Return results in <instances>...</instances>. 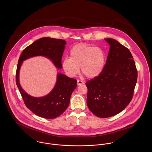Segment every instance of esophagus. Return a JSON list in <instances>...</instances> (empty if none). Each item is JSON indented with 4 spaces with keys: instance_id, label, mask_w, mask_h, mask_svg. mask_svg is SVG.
Returning a JSON list of instances; mask_svg holds the SVG:
<instances>
[{
    "instance_id": "obj_1",
    "label": "esophagus",
    "mask_w": 152,
    "mask_h": 152,
    "mask_svg": "<svg viewBox=\"0 0 152 152\" xmlns=\"http://www.w3.org/2000/svg\"><path fill=\"white\" fill-rule=\"evenodd\" d=\"M84 84V82L83 81H81V80H77V85L78 86H80L81 84Z\"/></svg>"
}]
</instances>
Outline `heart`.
<instances>
[{
	"label": "heart",
	"mask_w": 152,
	"mask_h": 152,
	"mask_svg": "<svg viewBox=\"0 0 152 152\" xmlns=\"http://www.w3.org/2000/svg\"><path fill=\"white\" fill-rule=\"evenodd\" d=\"M106 56L99 47L80 43L75 45L70 51V58H66L63 67L66 74L74 77L81 72L88 78H95L103 71Z\"/></svg>",
	"instance_id": "b5f03b06"
}]
</instances>
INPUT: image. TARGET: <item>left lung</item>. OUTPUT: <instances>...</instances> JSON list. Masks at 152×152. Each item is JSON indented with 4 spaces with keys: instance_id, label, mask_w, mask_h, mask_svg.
<instances>
[{
    "instance_id": "8db88e82",
    "label": "left lung",
    "mask_w": 152,
    "mask_h": 152,
    "mask_svg": "<svg viewBox=\"0 0 152 152\" xmlns=\"http://www.w3.org/2000/svg\"><path fill=\"white\" fill-rule=\"evenodd\" d=\"M102 72L86 83L87 105L96 116L108 118L122 112L130 103L137 71L129 50L113 39Z\"/></svg>"
}]
</instances>
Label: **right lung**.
Masks as SVG:
<instances>
[{
    "label": "right lung",
    "instance_id": "obj_1",
    "mask_svg": "<svg viewBox=\"0 0 152 152\" xmlns=\"http://www.w3.org/2000/svg\"><path fill=\"white\" fill-rule=\"evenodd\" d=\"M65 44L66 42L62 39L43 37L24 49L19 57L16 75L17 87L27 108L40 117L54 119L61 115L69 104L71 94L77 87V80L58 73L56 85L49 94L43 97H34L26 93L20 86L21 65L23 61L30 57L44 56L51 60L57 68L61 69V58Z\"/></svg>",
    "mask_w": 152,
    "mask_h": 152
}]
</instances>
